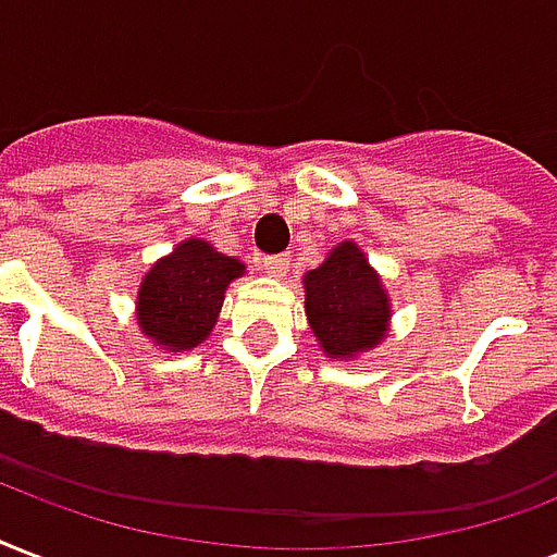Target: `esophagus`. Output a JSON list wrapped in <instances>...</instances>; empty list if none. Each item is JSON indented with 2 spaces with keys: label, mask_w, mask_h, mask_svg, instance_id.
<instances>
[{
  "label": "esophagus",
  "mask_w": 557,
  "mask_h": 557,
  "mask_svg": "<svg viewBox=\"0 0 557 557\" xmlns=\"http://www.w3.org/2000/svg\"><path fill=\"white\" fill-rule=\"evenodd\" d=\"M262 265H265L271 277H286L288 269H292V257L288 253H274V257H265Z\"/></svg>",
  "instance_id": "esophagus-1"
}]
</instances>
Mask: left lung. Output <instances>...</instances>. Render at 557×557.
<instances>
[{"label": "left lung", "instance_id": "left-lung-1", "mask_svg": "<svg viewBox=\"0 0 557 557\" xmlns=\"http://www.w3.org/2000/svg\"><path fill=\"white\" fill-rule=\"evenodd\" d=\"M312 333L333 359L373 347L392 318L388 295L354 242H342L315 271L304 277Z\"/></svg>", "mask_w": 557, "mask_h": 557}]
</instances>
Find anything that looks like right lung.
Returning <instances> with one entry per match:
<instances>
[{
  "label": "right lung",
  "instance_id": "obj_1",
  "mask_svg": "<svg viewBox=\"0 0 557 557\" xmlns=\"http://www.w3.org/2000/svg\"><path fill=\"white\" fill-rule=\"evenodd\" d=\"M245 265L201 239H186L148 271L139 286L137 321L169 350H189L210 335L224 288Z\"/></svg>",
  "mask_w": 557,
  "mask_h": 557
}]
</instances>
